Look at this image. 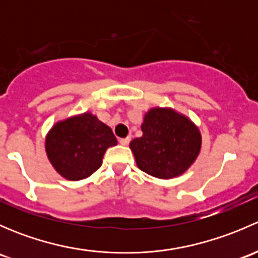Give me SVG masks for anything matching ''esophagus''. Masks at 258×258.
Segmentation results:
<instances>
[{
    "instance_id": "esophagus-1",
    "label": "esophagus",
    "mask_w": 258,
    "mask_h": 258,
    "mask_svg": "<svg viewBox=\"0 0 258 258\" xmlns=\"http://www.w3.org/2000/svg\"><path fill=\"white\" fill-rule=\"evenodd\" d=\"M130 141H131V136L126 137V139H119V144L123 145V146L128 145V144H130Z\"/></svg>"
}]
</instances>
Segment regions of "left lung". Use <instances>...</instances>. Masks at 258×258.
<instances>
[{"instance_id":"left-lung-1","label":"left lung","mask_w":258,"mask_h":258,"mask_svg":"<svg viewBox=\"0 0 258 258\" xmlns=\"http://www.w3.org/2000/svg\"><path fill=\"white\" fill-rule=\"evenodd\" d=\"M142 137L130 147L141 171L158 178L182 175L196 160L201 148L197 127L182 114L168 108H152L141 126Z\"/></svg>"}]
</instances>
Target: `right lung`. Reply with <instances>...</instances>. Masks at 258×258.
<instances>
[{"label": "right lung", "instance_id": "right-lung-1", "mask_svg": "<svg viewBox=\"0 0 258 258\" xmlns=\"http://www.w3.org/2000/svg\"><path fill=\"white\" fill-rule=\"evenodd\" d=\"M117 145L112 130L91 113L58 122L46 139V152L52 166L64 178L79 181L102 165L106 150Z\"/></svg>", "mask_w": 258, "mask_h": 258}]
</instances>
